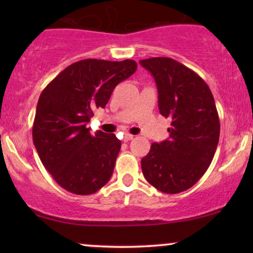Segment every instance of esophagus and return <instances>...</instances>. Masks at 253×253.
I'll list each match as a JSON object with an SVG mask.
<instances>
[{
  "instance_id": "obj_1",
  "label": "esophagus",
  "mask_w": 253,
  "mask_h": 253,
  "mask_svg": "<svg viewBox=\"0 0 253 253\" xmlns=\"http://www.w3.org/2000/svg\"><path fill=\"white\" fill-rule=\"evenodd\" d=\"M132 139H134V135L129 134V133H127V134H125L124 136V141H129L132 140Z\"/></svg>"
}]
</instances>
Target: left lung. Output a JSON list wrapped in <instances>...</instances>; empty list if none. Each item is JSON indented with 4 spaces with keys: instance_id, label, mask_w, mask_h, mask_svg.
Segmentation results:
<instances>
[{
    "instance_id": "obj_1",
    "label": "left lung",
    "mask_w": 253,
    "mask_h": 253,
    "mask_svg": "<svg viewBox=\"0 0 253 253\" xmlns=\"http://www.w3.org/2000/svg\"><path fill=\"white\" fill-rule=\"evenodd\" d=\"M139 63L155 78L159 112L171 120L169 138L151 145L141 170L159 191L182 193L205 175L215 155L220 121L213 94L199 75L175 59Z\"/></svg>"
}]
</instances>
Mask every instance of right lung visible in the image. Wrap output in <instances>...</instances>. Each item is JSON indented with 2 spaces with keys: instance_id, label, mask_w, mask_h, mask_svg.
Listing matches in <instances>:
<instances>
[{
  "instance_id": "1",
  "label": "right lung",
  "mask_w": 253,
  "mask_h": 253,
  "mask_svg": "<svg viewBox=\"0 0 253 253\" xmlns=\"http://www.w3.org/2000/svg\"><path fill=\"white\" fill-rule=\"evenodd\" d=\"M135 70L132 59H83L64 69L40 94L33 143L43 167L65 190L90 195L110 179L121 141L101 130L91 135L86 124Z\"/></svg>"
}]
</instances>
